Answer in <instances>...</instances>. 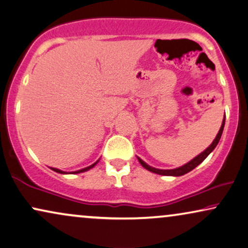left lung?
Segmentation results:
<instances>
[{"label":"left lung","mask_w":248,"mask_h":248,"mask_svg":"<svg viewBox=\"0 0 248 248\" xmlns=\"http://www.w3.org/2000/svg\"><path fill=\"white\" fill-rule=\"evenodd\" d=\"M224 121H226V115H224V118H223V120H222V124H221L219 133H217L216 138H214V140L212 141V144H211L207 148H205V150H204L202 153L199 154V155H197V156L194 157L193 160H190L189 162H187L186 164H184V166H181L179 168H176V169L163 170V169H156V168H153V167L148 166V164L145 163L140 157L137 156L138 161H140V163L146 170L151 171V172L161 174V176H173V177L184 176V174H186V173L189 172V171H191L193 169H195V168L199 166V164L202 163L203 161L205 160L207 156H209V154L211 153V152H212L214 148L217 147V143H219V140H220V138H221V135H222V131H223V128H224Z\"/></svg>","instance_id":"8db88e82"}]
</instances>
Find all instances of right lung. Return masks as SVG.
<instances>
[{"label":"right lung","instance_id":"add662e5","mask_svg":"<svg viewBox=\"0 0 248 248\" xmlns=\"http://www.w3.org/2000/svg\"><path fill=\"white\" fill-rule=\"evenodd\" d=\"M97 162H98V160H97L95 163L91 164L90 167H86V168H84V169H80V170H77V171H72V172H65V171H62V170H60V169H57V168H51V169H52L53 171H55V172L62 173V174H68V173H69V174H76V173H81V172H85V171H88L90 169H92V168H94L95 166H96Z\"/></svg>","mask_w":248,"mask_h":248}]
</instances>
